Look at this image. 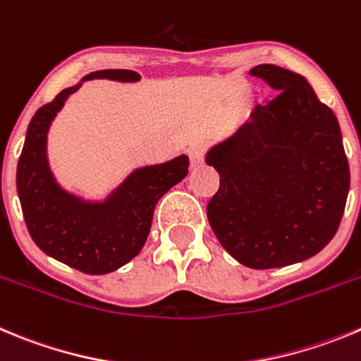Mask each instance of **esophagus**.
Segmentation results:
<instances>
[{
    "mask_svg": "<svg viewBox=\"0 0 361 361\" xmlns=\"http://www.w3.org/2000/svg\"><path fill=\"white\" fill-rule=\"evenodd\" d=\"M204 155H206V148L202 145H195L190 150V163L191 168H198L204 163Z\"/></svg>",
    "mask_w": 361,
    "mask_h": 361,
    "instance_id": "34e87169",
    "label": "esophagus"
}]
</instances>
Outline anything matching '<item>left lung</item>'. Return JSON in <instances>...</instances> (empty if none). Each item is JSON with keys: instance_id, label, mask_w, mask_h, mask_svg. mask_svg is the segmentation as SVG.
<instances>
[{"instance_id": "obj_1", "label": "left lung", "mask_w": 361, "mask_h": 361, "mask_svg": "<svg viewBox=\"0 0 361 361\" xmlns=\"http://www.w3.org/2000/svg\"><path fill=\"white\" fill-rule=\"evenodd\" d=\"M249 73L279 94L207 152L206 163L220 175L207 218L234 259L279 269L333 240L349 193V163L336 116L302 75L274 64Z\"/></svg>"}]
</instances>
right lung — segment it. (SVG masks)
<instances>
[{"instance_id": "right-lung-1", "label": "right lung", "mask_w": 361, "mask_h": 361, "mask_svg": "<svg viewBox=\"0 0 361 361\" xmlns=\"http://www.w3.org/2000/svg\"><path fill=\"white\" fill-rule=\"evenodd\" d=\"M92 78L137 82L141 77L130 69L89 73L80 84L64 89L55 100L42 105L26 130L16 183L23 216L35 245L71 269L102 276L140 254L150 233L155 204L186 177L190 159L178 155L168 163L137 168L104 202H89L62 190L46 155L49 125L82 82Z\"/></svg>"}]
</instances>
